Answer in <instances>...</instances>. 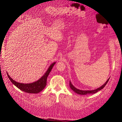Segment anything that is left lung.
Segmentation results:
<instances>
[{"label":"left lung","instance_id":"obj_1","mask_svg":"<svg viewBox=\"0 0 122 122\" xmlns=\"http://www.w3.org/2000/svg\"><path fill=\"white\" fill-rule=\"evenodd\" d=\"M110 79V78H109L107 81H106L105 82V83H104V84L102 85V86H101L100 87L95 89H93V90H91V91H89V90H86V91H83V90H81V89H78L76 88V87H75L73 85V84L71 83V81H70V83H69V85H70V88H71L72 89V90H73L75 92H76V93L77 94H80V95H86V94H93V93H95L96 92H98V91H100L101 89H103L106 86V85L107 84L108 81H109V80Z\"/></svg>","mask_w":122,"mask_h":122}]
</instances>
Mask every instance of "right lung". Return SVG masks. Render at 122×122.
I'll return each instance as SVG.
<instances>
[{"label": "right lung", "mask_w": 122, "mask_h": 122, "mask_svg": "<svg viewBox=\"0 0 122 122\" xmlns=\"http://www.w3.org/2000/svg\"><path fill=\"white\" fill-rule=\"evenodd\" d=\"M55 63L56 62H54L51 64L46 72L44 73V74L40 79H38L37 81L35 82L29 83V84H23V83L16 81L10 77L7 72V74L9 80L13 83V84H14V85H15L19 89H20V90L29 93H38L42 91L44 87H46V85L47 76H48V75L49 74Z\"/></svg>", "instance_id": "right-lung-1"}]
</instances>
